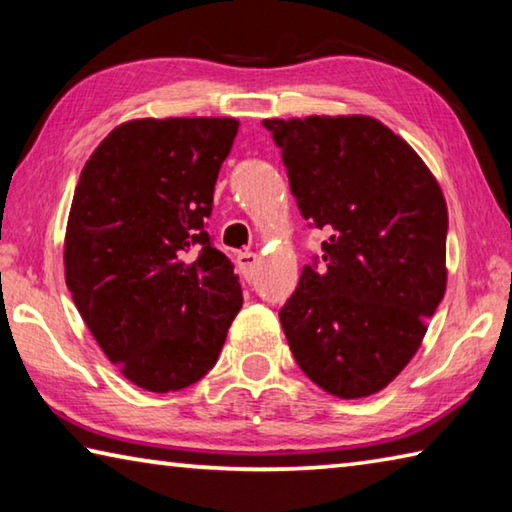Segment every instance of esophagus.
<instances>
[{
  "label": "esophagus",
  "mask_w": 512,
  "mask_h": 512,
  "mask_svg": "<svg viewBox=\"0 0 512 512\" xmlns=\"http://www.w3.org/2000/svg\"><path fill=\"white\" fill-rule=\"evenodd\" d=\"M237 264H239V271L241 275L246 277V280H253L255 275V268L259 264V259L255 253H250V250H244V253L237 255Z\"/></svg>",
  "instance_id": "34e87169"
}]
</instances>
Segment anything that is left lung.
<instances>
[{
    "label": "left lung",
    "mask_w": 512,
    "mask_h": 512,
    "mask_svg": "<svg viewBox=\"0 0 512 512\" xmlns=\"http://www.w3.org/2000/svg\"><path fill=\"white\" fill-rule=\"evenodd\" d=\"M323 262L280 323L302 372L343 400L379 393L418 352L447 287V205L400 135L366 115L264 119Z\"/></svg>",
    "instance_id": "8db88e82"
}]
</instances>
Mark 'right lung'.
Listing matches in <instances>:
<instances>
[{
	"instance_id": "right-lung-1",
	"label": "right lung",
	"mask_w": 512,
	"mask_h": 512,
	"mask_svg": "<svg viewBox=\"0 0 512 512\" xmlns=\"http://www.w3.org/2000/svg\"><path fill=\"white\" fill-rule=\"evenodd\" d=\"M237 131L232 117L133 119L81 171L67 289L106 357L144 391L207 375L244 302L235 266L205 230Z\"/></svg>"
}]
</instances>
